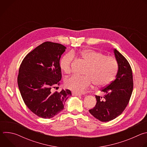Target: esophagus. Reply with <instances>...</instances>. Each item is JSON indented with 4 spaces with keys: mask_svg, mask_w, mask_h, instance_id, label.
Instances as JSON below:
<instances>
[{
    "mask_svg": "<svg viewBox=\"0 0 147 147\" xmlns=\"http://www.w3.org/2000/svg\"><path fill=\"white\" fill-rule=\"evenodd\" d=\"M72 95H73V96H81L80 94H77V93H76V92H73V93H72Z\"/></svg>",
    "mask_w": 147,
    "mask_h": 147,
    "instance_id": "34e87169",
    "label": "esophagus"
}]
</instances>
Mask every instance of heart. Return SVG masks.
Here are the masks:
<instances>
[{
	"instance_id": "heart-1",
	"label": "heart",
	"mask_w": 147,
	"mask_h": 147,
	"mask_svg": "<svg viewBox=\"0 0 147 147\" xmlns=\"http://www.w3.org/2000/svg\"><path fill=\"white\" fill-rule=\"evenodd\" d=\"M74 54V53H73ZM69 53L60 60L61 69L66 74L70 73L74 55ZM79 56L87 65L84 77L72 76L65 80L66 87L76 93H82L92 84L97 87L107 86L113 80L117 70L118 63L112 56L93 50H84L79 52Z\"/></svg>"
}]
</instances>
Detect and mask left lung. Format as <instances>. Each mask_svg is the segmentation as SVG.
<instances>
[{
	"label": "left lung",
	"mask_w": 147,
	"mask_h": 147,
	"mask_svg": "<svg viewBox=\"0 0 147 147\" xmlns=\"http://www.w3.org/2000/svg\"><path fill=\"white\" fill-rule=\"evenodd\" d=\"M118 63L115 79L109 85L102 89L103 96H95V107L90 113L101 121H109L120 115L130 100L133 89L132 70L129 63L116 49L113 50Z\"/></svg>",
	"instance_id": "8db88e82"
}]
</instances>
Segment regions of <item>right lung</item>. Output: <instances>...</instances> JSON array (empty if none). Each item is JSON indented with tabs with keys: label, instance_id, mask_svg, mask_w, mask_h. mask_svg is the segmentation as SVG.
<instances>
[{
	"label": "right lung",
	"instance_id": "1",
	"mask_svg": "<svg viewBox=\"0 0 147 147\" xmlns=\"http://www.w3.org/2000/svg\"><path fill=\"white\" fill-rule=\"evenodd\" d=\"M66 49L60 44L45 42L26 55L19 69L17 82L21 95L28 109L43 119L60 112L71 95L69 90L52 91L61 78L59 61Z\"/></svg>",
	"mask_w": 147,
	"mask_h": 147
}]
</instances>
